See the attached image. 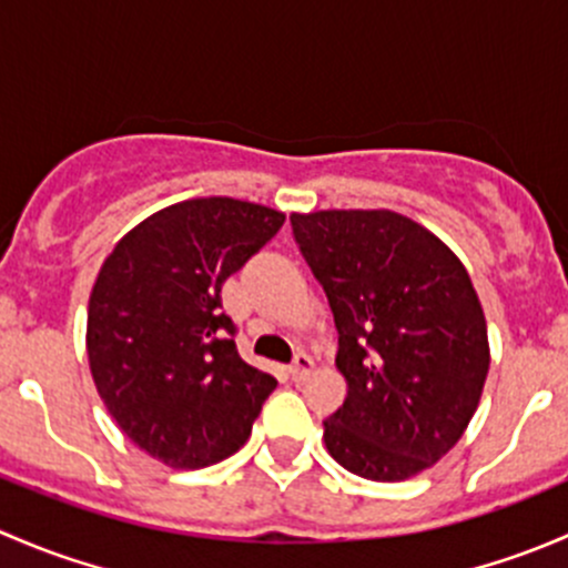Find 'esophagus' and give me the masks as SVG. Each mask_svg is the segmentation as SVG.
Listing matches in <instances>:
<instances>
[{"label":"esophagus","instance_id":"esophagus-1","mask_svg":"<svg viewBox=\"0 0 568 568\" xmlns=\"http://www.w3.org/2000/svg\"><path fill=\"white\" fill-rule=\"evenodd\" d=\"M311 371H313V357H307V354H296L294 363H291V368H288V374L294 382H305L307 376H311Z\"/></svg>","mask_w":568,"mask_h":568}]
</instances>
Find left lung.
I'll return each instance as SVG.
<instances>
[{
	"label": "left lung",
	"mask_w": 568,
	"mask_h": 568,
	"mask_svg": "<svg viewBox=\"0 0 568 568\" xmlns=\"http://www.w3.org/2000/svg\"><path fill=\"white\" fill-rule=\"evenodd\" d=\"M291 227L329 300L348 385L324 420L326 450L371 480L423 473L459 443L489 374L467 268L395 211H313Z\"/></svg>",
	"instance_id": "obj_1"
}]
</instances>
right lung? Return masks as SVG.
Listing matches in <instances>:
<instances>
[{"instance_id":"add662e5","label":"right lung","mask_w":568,"mask_h":568,"mask_svg":"<svg viewBox=\"0 0 568 568\" xmlns=\"http://www.w3.org/2000/svg\"><path fill=\"white\" fill-rule=\"evenodd\" d=\"M285 214L233 197L183 200L114 244L90 294L88 357L125 437L175 469L236 454L277 379L239 357L222 285Z\"/></svg>"}]
</instances>
